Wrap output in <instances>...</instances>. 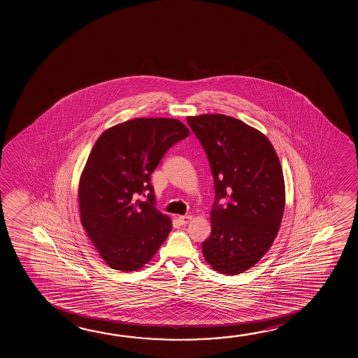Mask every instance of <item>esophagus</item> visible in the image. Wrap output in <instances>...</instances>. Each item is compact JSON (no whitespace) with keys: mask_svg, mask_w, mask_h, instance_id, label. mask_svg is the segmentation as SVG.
Here are the masks:
<instances>
[{"mask_svg":"<svg viewBox=\"0 0 358 358\" xmlns=\"http://www.w3.org/2000/svg\"><path fill=\"white\" fill-rule=\"evenodd\" d=\"M192 220V216L191 215H185V216H178V221L181 224H187L189 221Z\"/></svg>","mask_w":358,"mask_h":358,"instance_id":"esophagus-1","label":"esophagus"}]
</instances>
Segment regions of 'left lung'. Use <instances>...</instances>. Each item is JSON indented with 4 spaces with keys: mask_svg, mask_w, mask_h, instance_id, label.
Listing matches in <instances>:
<instances>
[{
    "mask_svg": "<svg viewBox=\"0 0 358 358\" xmlns=\"http://www.w3.org/2000/svg\"><path fill=\"white\" fill-rule=\"evenodd\" d=\"M187 123L207 153L216 194L202 252L213 270L238 275L264 257L278 234L286 201L280 159L262 132L237 118L201 115Z\"/></svg>",
    "mask_w": 358,
    "mask_h": 358,
    "instance_id": "8db88e82",
    "label": "left lung"
}]
</instances>
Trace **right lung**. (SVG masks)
<instances>
[{"instance_id":"right-lung-1","label":"right lung","mask_w":358,"mask_h":358,"mask_svg":"<svg viewBox=\"0 0 358 358\" xmlns=\"http://www.w3.org/2000/svg\"><path fill=\"white\" fill-rule=\"evenodd\" d=\"M189 135L176 118H134L106 129L78 185L81 223L113 270H140L172 229L155 207L151 173L166 151ZM148 194L147 201L138 195Z\"/></svg>"}]
</instances>
